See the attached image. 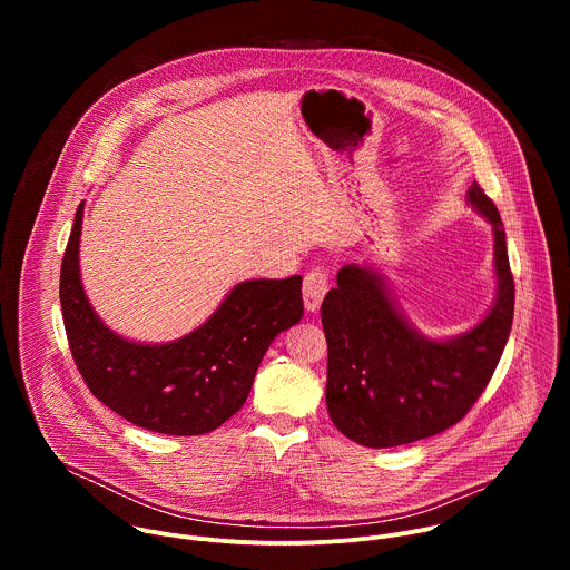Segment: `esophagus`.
Listing matches in <instances>:
<instances>
[{
  "mask_svg": "<svg viewBox=\"0 0 570 570\" xmlns=\"http://www.w3.org/2000/svg\"><path fill=\"white\" fill-rule=\"evenodd\" d=\"M330 291V273L324 271L322 266L317 268H311L306 275H304V306L306 311H317L320 304H322V297L327 295Z\"/></svg>",
  "mask_w": 570,
  "mask_h": 570,
  "instance_id": "obj_1",
  "label": "esophagus"
}]
</instances>
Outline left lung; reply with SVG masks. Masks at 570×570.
<instances>
[{"mask_svg": "<svg viewBox=\"0 0 570 570\" xmlns=\"http://www.w3.org/2000/svg\"><path fill=\"white\" fill-rule=\"evenodd\" d=\"M469 203L494 227L497 302L473 330L451 341L420 336L365 266H343L322 302L327 336V411L350 440L387 449L438 435L458 424L490 383L514 317V277L505 229L478 183Z\"/></svg>", "mask_w": 570, "mask_h": 570, "instance_id": "obj_1", "label": "left lung"}]
</instances>
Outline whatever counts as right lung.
Segmentation results:
<instances>
[{"label": "right lung", "mask_w": 570, "mask_h": 570, "mask_svg": "<svg viewBox=\"0 0 570 570\" xmlns=\"http://www.w3.org/2000/svg\"><path fill=\"white\" fill-rule=\"evenodd\" d=\"M83 203L60 268V306L73 363L108 409L153 433L203 435L246 403L257 367L279 332L304 315L302 277L236 284L216 313L167 345L132 343L92 311L78 273Z\"/></svg>", "instance_id": "add662e5"}]
</instances>
